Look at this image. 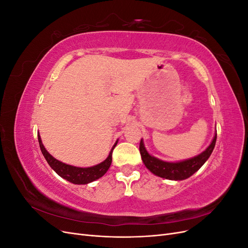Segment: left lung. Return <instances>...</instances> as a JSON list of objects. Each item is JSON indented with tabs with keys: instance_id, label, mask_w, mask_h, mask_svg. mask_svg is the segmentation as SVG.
Listing matches in <instances>:
<instances>
[{
	"instance_id": "obj_1",
	"label": "left lung",
	"mask_w": 248,
	"mask_h": 248,
	"mask_svg": "<svg viewBox=\"0 0 248 248\" xmlns=\"http://www.w3.org/2000/svg\"><path fill=\"white\" fill-rule=\"evenodd\" d=\"M216 138L217 134L215 133L211 144H210L205 151H202L201 154L192 157V158L177 162L163 161L159 158H156V157L152 155H150L144 145V140L141 139L140 142V152L141 156V160L144 162L146 168L156 176L168 180H175V181H178V180H185L192 176L196 171H198L202 168V164L208 160L215 147Z\"/></svg>"
}]
</instances>
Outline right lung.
<instances>
[{"instance_id": "obj_1", "label": "right lung", "mask_w": 248, "mask_h": 248, "mask_svg": "<svg viewBox=\"0 0 248 248\" xmlns=\"http://www.w3.org/2000/svg\"><path fill=\"white\" fill-rule=\"evenodd\" d=\"M38 141H39L41 152L44 156V158L46 159L47 163L49 164V167L54 170L60 177H62L63 179L67 180V181H69L73 184H79V185L91 183L95 181V180L101 178L104 174H106L111 164L112 150H114V148L118 144V140H117L115 142V145L112 146L108 158L106 160H103L102 162H100L99 164H96L94 167H89V168H78V167L70 166V164H66L62 161L56 159L54 156H51L47 152V150L44 148L39 133H38Z\"/></svg>"}]
</instances>
